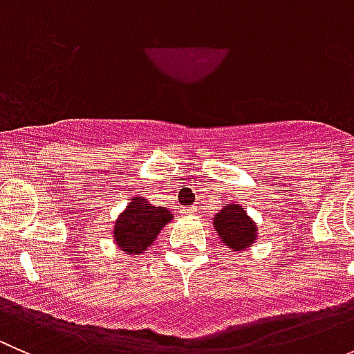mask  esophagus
<instances>
[{
    "label": "esophagus",
    "instance_id": "34e87169",
    "mask_svg": "<svg viewBox=\"0 0 354 354\" xmlns=\"http://www.w3.org/2000/svg\"><path fill=\"white\" fill-rule=\"evenodd\" d=\"M197 212V207L195 205H192V207H185L183 209V214L185 216H192V214H195Z\"/></svg>",
    "mask_w": 354,
    "mask_h": 354
}]
</instances>
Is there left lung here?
Listing matches in <instances>:
<instances>
[{"instance_id": "8db88e82", "label": "left lung", "mask_w": 354, "mask_h": 354, "mask_svg": "<svg viewBox=\"0 0 354 354\" xmlns=\"http://www.w3.org/2000/svg\"><path fill=\"white\" fill-rule=\"evenodd\" d=\"M214 227L221 241L238 253L255 243L259 234V227L241 209L240 203H226L214 217Z\"/></svg>"}]
</instances>
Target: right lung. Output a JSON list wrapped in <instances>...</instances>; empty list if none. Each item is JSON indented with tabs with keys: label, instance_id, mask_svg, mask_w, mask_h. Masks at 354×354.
<instances>
[{
	"label": "right lung",
	"instance_id": "1",
	"mask_svg": "<svg viewBox=\"0 0 354 354\" xmlns=\"http://www.w3.org/2000/svg\"><path fill=\"white\" fill-rule=\"evenodd\" d=\"M171 219L173 214L164 207L152 205L144 197H133L114 223L113 240L128 255H140Z\"/></svg>",
	"mask_w": 354,
	"mask_h": 354
}]
</instances>
